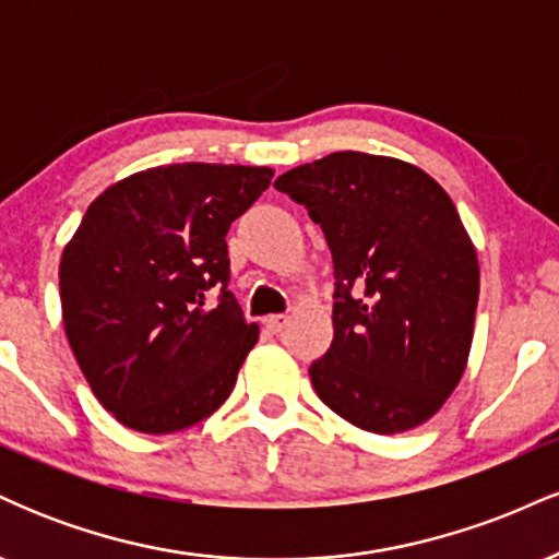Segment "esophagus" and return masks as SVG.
Listing matches in <instances>:
<instances>
[{
	"label": "esophagus",
	"mask_w": 559,
	"mask_h": 559,
	"mask_svg": "<svg viewBox=\"0 0 559 559\" xmlns=\"http://www.w3.org/2000/svg\"><path fill=\"white\" fill-rule=\"evenodd\" d=\"M286 323H288L286 316H271V318H265V329L271 331V333H281V331L286 329Z\"/></svg>",
	"instance_id": "obj_1"
}]
</instances>
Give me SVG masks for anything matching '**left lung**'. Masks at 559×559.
Returning a JSON list of instances; mask_svg holds the SVG:
<instances>
[{
    "mask_svg": "<svg viewBox=\"0 0 559 559\" xmlns=\"http://www.w3.org/2000/svg\"><path fill=\"white\" fill-rule=\"evenodd\" d=\"M275 189L305 204L333 258V342L310 365L320 400L383 436L433 418L465 373L480 284L452 199L365 152L299 165Z\"/></svg>",
    "mask_w": 559,
    "mask_h": 559,
    "instance_id": "left-lung-1",
    "label": "left lung"
}]
</instances>
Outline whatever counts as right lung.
<instances>
[{
  "mask_svg": "<svg viewBox=\"0 0 559 559\" xmlns=\"http://www.w3.org/2000/svg\"><path fill=\"white\" fill-rule=\"evenodd\" d=\"M271 178L247 165H159L88 204L60 262L62 323L123 426L183 431L234 391L260 329L228 288L226 234Z\"/></svg>",
  "mask_w": 559,
  "mask_h": 559,
  "instance_id": "1",
  "label": "right lung"
}]
</instances>
